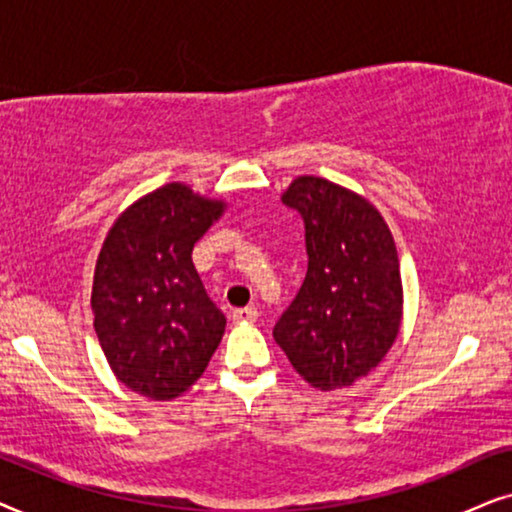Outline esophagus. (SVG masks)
<instances>
[{"label": "esophagus", "mask_w": 512, "mask_h": 512, "mask_svg": "<svg viewBox=\"0 0 512 512\" xmlns=\"http://www.w3.org/2000/svg\"><path fill=\"white\" fill-rule=\"evenodd\" d=\"M231 320H234V323H255L257 309H252V306H245V309H234L231 311Z\"/></svg>", "instance_id": "esophagus-1"}]
</instances>
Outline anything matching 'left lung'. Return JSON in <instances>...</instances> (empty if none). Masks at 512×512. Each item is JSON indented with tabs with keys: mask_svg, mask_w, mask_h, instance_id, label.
Listing matches in <instances>:
<instances>
[{
	"mask_svg": "<svg viewBox=\"0 0 512 512\" xmlns=\"http://www.w3.org/2000/svg\"><path fill=\"white\" fill-rule=\"evenodd\" d=\"M281 199L304 217L309 269L274 339L299 377L337 391L374 370L398 339V250L379 210L337 182L299 175Z\"/></svg>",
	"mask_w": 512,
	"mask_h": 512,
	"instance_id": "left-lung-1",
	"label": "left lung"
}]
</instances>
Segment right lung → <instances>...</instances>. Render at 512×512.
<instances>
[{"instance_id": "add662e5", "label": "right lung", "mask_w": 512, "mask_h": 512, "mask_svg": "<svg viewBox=\"0 0 512 512\" xmlns=\"http://www.w3.org/2000/svg\"><path fill=\"white\" fill-rule=\"evenodd\" d=\"M224 210L222 199L168 182L107 231L93 274V327L114 377L145 398L187 393L222 342L227 318L203 288L192 250Z\"/></svg>"}]
</instances>
